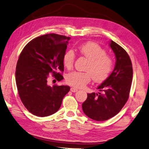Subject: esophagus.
Returning <instances> with one entry per match:
<instances>
[{
  "label": "esophagus",
  "instance_id": "esophagus-1",
  "mask_svg": "<svg viewBox=\"0 0 149 149\" xmlns=\"http://www.w3.org/2000/svg\"><path fill=\"white\" fill-rule=\"evenodd\" d=\"M70 91H71L72 92H76L78 91V89L75 88L74 87H72V88H70Z\"/></svg>",
  "mask_w": 149,
  "mask_h": 149
}]
</instances>
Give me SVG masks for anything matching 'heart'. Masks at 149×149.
<instances>
[{"label":"heart","mask_w":149,"mask_h":149,"mask_svg":"<svg viewBox=\"0 0 149 149\" xmlns=\"http://www.w3.org/2000/svg\"><path fill=\"white\" fill-rule=\"evenodd\" d=\"M78 51L80 55L89 61L86 68L88 72L74 71L68 74L66 77L68 84L76 88H82L91 82L92 77L97 82L104 81L108 77L113 69V61L110 56L106 54V51L103 48L95 43L87 42L80 45ZM74 59L73 51H67L63 55V65L67 69H71Z\"/></svg>","instance_id":"heart-1"}]
</instances>
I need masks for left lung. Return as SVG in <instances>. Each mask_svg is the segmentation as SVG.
Segmentation results:
<instances>
[{
  "mask_svg": "<svg viewBox=\"0 0 149 149\" xmlns=\"http://www.w3.org/2000/svg\"><path fill=\"white\" fill-rule=\"evenodd\" d=\"M109 44L116 56L113 71L97 86L102 93L88 94L82 104L84 113L98 121L113 118L121 111L128 100L133 79L132 63L127 53L113 41Z\"/></svg>",
  "mask_w": 149,
  "mask_h": 149,
  "instance_id": "1",
  "label": "left lung"
}]
</instances>
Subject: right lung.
<instances>
[{"label":"right lung","instance_id":"add662e5","mask_svg":"<svg viewBox=\"0 0 149 149\" xmlns=\"http://www.w3.org/2000/svg\"><path fill=\"white\" fill-rule=\"evenodd\" d=\"M70 38L55 33L45 34L30 41L23 49L16 69L18 94L28 110L38 117L52 115L60 108L69 86H51L49 76L58 81L63 77V58Z\"/></svg>","mask_w":149,"mask_h":149}]
</instances>
